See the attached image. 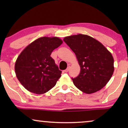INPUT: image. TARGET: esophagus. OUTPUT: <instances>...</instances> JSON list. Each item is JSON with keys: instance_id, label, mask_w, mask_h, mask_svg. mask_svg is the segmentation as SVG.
<instances>
[{"instance_id": "34e87169", "label": "esophagus", "mask_w": 128, "mask_h": 128, "mask_svg": "<svg viewBox=\"0 0 128 128\" xmlns=\"http://www.w3.org/2000/svg\"><path fill=\"white\" fill-rule=\"evenodd\" d=\"M69 69H70V67H67V68L65 70H64V72H65V73H67V72H68V70H69Z\"/></svg>"}]
</instances>
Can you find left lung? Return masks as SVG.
Here are the masks:
<instances>
[{"label": "left lung", "instance_id": "left-lung-1", "mask_svg": "<svg viewBox=\"0 0 128 128\" xmlns=\"http://www.w3.org/2000/svg\"><path fill=\"white\" fill-rule=\"evenodd\" d=\"M63 40L75 54L80 73L72 78L81 92L92 94L108 82L114 73V58L104 45L92 36L84 34L66 36Z\"/></svg>", "mask_w": 128, "mask_h": 128}]
</instances>
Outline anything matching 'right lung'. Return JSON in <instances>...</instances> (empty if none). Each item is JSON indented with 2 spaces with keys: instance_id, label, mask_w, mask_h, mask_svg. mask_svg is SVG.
Returning <instances> with one entry per match:
<instances>
[{
  "instance_id": "1",
  "label": "right lung",
  "mask_w": 128,
  "mask_h": 128,
  "mask_svg": "<svg viewBox=\"0 0 128 128\" xmlns=\"http://www.w3.org/2000/svg\"><path fill=\"white\" fill-rule=\"evenodd\" d=\"M62 42L56 36H42L29 44L20 53L15 63V72L27 90L42 94L55 86L61 71L50 55Z\"/></svg>"
}]
</instances>
